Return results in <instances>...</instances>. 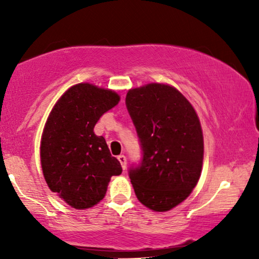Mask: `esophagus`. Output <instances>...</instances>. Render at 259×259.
I'll return each mask as SVG.
<instances>
[{
    "label": "esophagus",
    "mask_w": 259,
    "mask_h": 259,
    "mask_svg": "<svg viewBox=\"0 0 259 259\" xmlns=\"http://www.w3.org/2000/svg\"><path fill=\"white\" fill-rule=\"evenodd\" d=\"M118 160L120 161V164H121L122 169L125 171V169H126V157H125V155H119Z\"/></svg>",
    "instance_id": "1"
}]
</instances>
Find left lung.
Masks as SVG:
<instances>
[{
  "label": "left lung",
  "mask_w": 259,
  "mask_h": 259,
  "mask_svg": "<svg viewBox=\"0 0 259 259\" xmlns=\"http://www.w3.org/2000/svg\"><path fill=\"white\" fill-rule=\"evenodd\" d=\"M126 106L139 137L144 158L130 169L138 200L166 212L190 196L201 175L204 137L191 102L167 83L131 88Z\"/></svg>",
  "instance_id": "left-lung-1"
}]
</instances>
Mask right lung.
I'll return each instance as SVG.
<instances>
[{
    "label": "right lung",
    "instance_id": "obj_1",
    "mask_svg": "<svg viewBox=\"0 0 259 259\" xmlns=\"http://www.w3.org/2000/svg\"><path fill=\"white\" fill-rule=\"evenodd\" d=\"M120 95L81 82L69 87L53 106L41 136L40 158L52 192L77 210L104 199L113 176L121 175L104 137L94 133L100 116L118 105Z\"/></svg>",
    "mask_w": 259,
    "mask_h": 259
}]
</instances>
